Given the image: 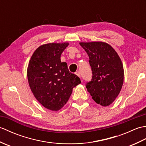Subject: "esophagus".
Listing matches in <instances>:
<instances>
[{"label": "esophagus", "mask_w": 146, "mask_h": 146, "mask_svg": "<svg viewBox=\"0 0 146 146\" xmlns=\"http://www.w3.org/2000/svg\"><path fill=\"white\" fill-rule=\"evenodd\" d=\"M76 75L78 76H79L80 78H81V75H80V71H76Z\"/></svg>", "instance_id": "1"}]
</instances>
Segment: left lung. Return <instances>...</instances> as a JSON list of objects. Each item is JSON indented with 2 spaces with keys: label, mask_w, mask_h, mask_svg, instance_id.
Wrapping results in <instances>:
<instances>
[{
  "label": "left lung",
  "mask_w": 146,
  "mask_h": 146,
  "mask_svg": "<svg viewBox=\"0 0 146 146\" xmlns=\"http://www.w3.org/2000/svg\"><path fill=\"white\" fill-rule=\"evenodd\" d=\"M89 56L92 79L86 84L96 103L104 107L115 100L123 82V64L110 45L104 42H80Z\"/></svg>",
  "instance_id": "left-lung-1"
}]
</instances>
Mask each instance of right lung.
Returning a JSON list of instances; mask_svg holds the SVG:
<instances>
[{
	"mask_svg": "<svg viewBox=\"0 0 146 146\" xmlns=\"http://www.w3.org/2000/svg\"><path fill=\"white\" fill-rule=\"evenodd\" d=\"M68 42L40 46L33 54L27 68V79L33 94L40 104L52 111L66 104L73 88L81 83L78 76L70 73L61 54Z\"/></svg>",
	"mask_w": 146,
	"mask_h": 146,
	"instance_id": "1",
	"label": "right lung"
}]
</instances>
